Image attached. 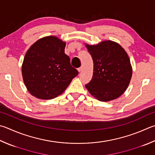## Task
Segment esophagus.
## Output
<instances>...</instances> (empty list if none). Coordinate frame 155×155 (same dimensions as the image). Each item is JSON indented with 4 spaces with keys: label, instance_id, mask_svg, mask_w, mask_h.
Instances as JSON below:
<instances>
[{
    "label": "esophagus",
    "instance_id": "34e87169",
    "mask_svg": "<svg viewBox=\"0 0 155 155\" xmlns=\"http://www.w3.org/2000/svg\"><path fill=\"white\" fill-rule=\"evenodd\" d=\"M82 70H83V67H80V68H78V71L79 72L82 71Z\"/></svg>",
    "mask_w": 155,
    "mask_h": 155
}]
</instances>
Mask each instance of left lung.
Instances as JSON below:
<instances>
[{
	"label": "left lung",
	"mask_w": 155,
	"mask_h": 155,
	"mask_svg": "<svg viewBox=\"0 0 155 155\" xmlns=\"http://www.w3.org/2000/svg\"><path fill=\"white\" fill-rule=\"evenodd\" d=\"M94 61L91 81L85 85L97 100L108 102L120 96L130 82L132 68L127 53L115 42L105 41L96 45H86Z\"/></svg>",
	"instance_id": "1"
}]
</instances>
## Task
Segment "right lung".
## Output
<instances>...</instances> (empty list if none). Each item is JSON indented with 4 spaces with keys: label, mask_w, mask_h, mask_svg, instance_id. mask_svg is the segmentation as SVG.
I'll return each mask as SVG.
<instances>
[{
    "label": "right lung",
    "mask_w": 155,
    "mask_h": 155,
    "mask_svg": "<svg viewBox=\"0 0 155 155\" xmlns=\"http://www.w3.org/2000/svg\"><path fill=\"white\" fill-rule=\"evenodd\" d=\"M66 43L56 36L39 39L27 51L21 67L27 89L34 96L53 99L62 94L78 72L64 53Z\"/></svg>",
    "instance_id": "1"
}]
</instances>
